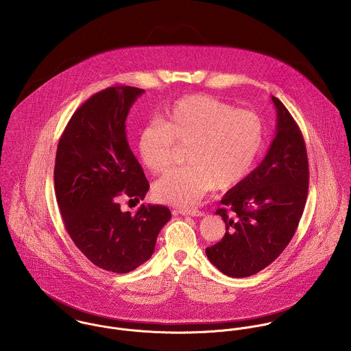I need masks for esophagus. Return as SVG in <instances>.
Listing matches in <instances>:
<instances>
[{
    "mask_svg": "<svg viewBox=\"0 0 351 351\" xmlns=\"http://www.w3.org/2000/svg\"><path fill=\"white\" fill-rule=\"evenodd\" d=\"M178 212H180V215H184V216H195V217L204 216V212L200 209H196V208H189V209L188 208H180Z\"/></svg>",
    "mask_w": 351,
    "mask_h": 351,
    "instance_id": "obj_1",
    "label": "esophagus"
}]
</instances>
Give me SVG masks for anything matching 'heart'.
<instances>
[{"mask_svg": "<svg viewBox=\"0 0 351 351\" xmlns=\"http://www.w3.org/2000/svg\"><path fill=\"white\" fill-rule=\"evenodd\" d=\"M263 141V123L255 112L191 95L166 108L160 121L141 128L138 151L143 165L159 174L170 167L177 147L186 146V165L167 171L152 192L162 202L191 206L213 186L226 191L241 184L255 166Z\"/></svg>", "mask_w": 351, "mask_h": 351, "instance_id": "b5f03b06", "label": "heart"}]
</instances>
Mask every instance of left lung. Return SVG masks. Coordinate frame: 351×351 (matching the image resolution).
Masks as SVG:
<instances>
[{
  "label": "left lung",
  "instance_id": "left-lung-1",
  "mask_svg": "<svg viewBox=\"0 0 351 351\" xmlns=\"http://www.w3.org/2000/svg\"><path fill=\"white\" fill-rule=\"evenodd\" d=\"M277 109V134L262 163L221 199L226 223L208 259L234 278L250 277L276 261L292 241L308 196L309 169L300 128L285 105Z\"/></svg>",
  "mask_w": 351,
  "mask_h": 351
}]
</instances>
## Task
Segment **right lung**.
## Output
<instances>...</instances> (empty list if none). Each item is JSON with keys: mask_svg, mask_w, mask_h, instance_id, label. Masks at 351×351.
Segmentation results:
<instances>
[{"mask_svg": "<svg viewBox=\"0 0 351 351\" xmlns=\"http://www.w3.org/2000/svg\"><path fill=\"white\" fill-rule=\"evenodd\" d=\"M143 89L114 85L85 101L58 143L55 195L64 228L96 266L128 273L150 259L170 220L167 206L142 204L135 215L120 200H143L150 185L127 142L125 119Z\"/></svg>", "mask_w": 351, "mask_h": 351, "instance_id": "add662e5", "label": "right lung"}]
</instances>
